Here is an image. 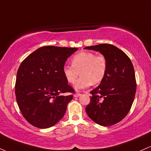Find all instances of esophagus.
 I'll return each mask as SVG.
<instances>
[{
  "label": "esophagus",
  "mask_w": 151,
  "mask_h": 151,
  "mask_svg": "<svg viewBox=\"0 0 151 151\" xmlns=\"http://www.w3.org/2000/svg\"><path fill=\"white\" fill-rule=\"evenodd\" d=\"M81 96V93H76L74 95V97H75V98L79 97V96Z\"/></svg>",
  "instance_id": "1"
}]
</instances>
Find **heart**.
I'll return each mask as SVG.
<instances>
[{
  "mask_svg": "<svg viewBox=\"0 0 151 151\" xmlns=\"http://www.w3.org/2000/svg\"><path fill=\"white\" fill-rule=\"evenodd\" d=\"M72 66L64 65L63 75L67 81L74 83L79 76L81 77L74 85L77 90L88 88L92 84H97L104 78L107 71V60L104 55L92 52L83 51L76 54L71 60Z\"/></svg>",
  "mask_w": 151,
  "mask_h": 151,
  "instance_id": "b5f03b06",
  "label": "heart"
}]
</instances>
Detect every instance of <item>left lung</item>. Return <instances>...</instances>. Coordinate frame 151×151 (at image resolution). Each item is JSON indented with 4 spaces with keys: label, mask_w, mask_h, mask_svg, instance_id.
Listing matches in <instances>:
<instances>
[{
    "label": "left lung",
    "mask_w": 151,
    "mask_h": 151,
    "mask_svg": "<svg viewBox=\"0 0 151 151\" xmlns=\"http://www.w3.org/2000/svg\"><path fill=\"white\" fill-rule=\"evenodd\" d=\"M84 49L100 52L108 63L103 79L90 92L86 112L96 124L111 126L126 117L134 102L137 91L134 66L128 56L113 45L103 43Z\"/></svg>",
    "instance_id": "left-lung-1"
}]
</instances>
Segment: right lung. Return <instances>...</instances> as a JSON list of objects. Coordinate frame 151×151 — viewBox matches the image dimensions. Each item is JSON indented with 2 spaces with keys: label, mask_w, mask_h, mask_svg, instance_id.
Segmentation results:
<instances>
[{
  "label": "right lung",
  "mask_w": 151,
  "mask_h": 151,
  "mask_svg": "<svg viewBox=\"0 0 151 151\" xmlns=\"http://www.w3.org/2000/svg\"><path fill=\"white\" fill-rule=\"evenodd\" d=\"M77 48L43 46L27 57L17 70L16 100L19 110L31 124L51 127L64 116L74 90L63 73L68 58Z\"/></svg>",
  "instance_id": "right-lung-1"
}]
</instances>
